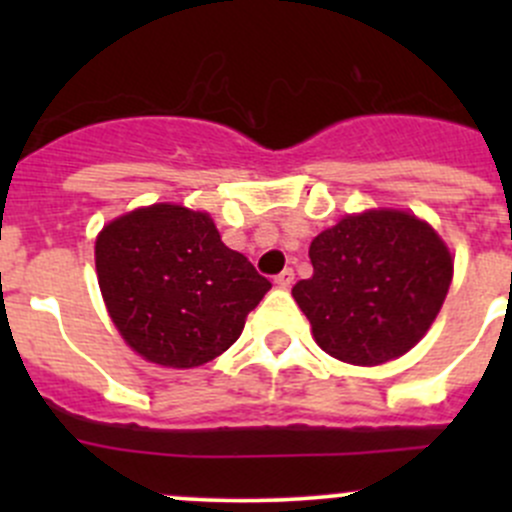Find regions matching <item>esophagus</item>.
I'll list each match as a JSON object with an SVG mask.
<instances>
[{
    "mask_svg": "<svg viewBox=\"0 0 512 512\" xmlns=\"http://www.w3.org/2000/svg\"><path fill=\"white\" fill-rule=\"evenodd\" d=\"M292 282H294V272L289 270V267H287V270H282L280 275L275 277V285L280 289H289V287H292Z\"/></svg>",
    "mask_w": 512,
    "mask_h": 512,
    "instance_id": "34e87169",
    "label": "esophagus"
}]
</instances>
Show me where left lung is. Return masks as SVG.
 I'll list each match as a JSON object with an SVG mask.
<instances>
[{"mask_svg": "<svg viewBox=\"0 0 512 512\" xmlns=\"http://www.w3.org/2000/svg\"><path fill=\"white\" fill-rule=\"evenodd\" d=\"M312 277L292 287L322 352L379 366L416 347L453 280L443 237L409 210L349 213L309 245Z\"/></svg>", "mask_w": 512, "mask_h": 512, "instance_id": "1", "label": "left lung"}]
</instances>
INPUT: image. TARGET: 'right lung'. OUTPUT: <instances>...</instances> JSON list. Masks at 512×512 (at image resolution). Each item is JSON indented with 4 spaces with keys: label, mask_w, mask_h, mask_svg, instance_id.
I'll use <instances>...</instances> for the list:
<instances>
[{
    "label": "right lung",
    "mask_w": 512,
    "mask_h": 512,
    "mask_svg": "<svg viewBox=\"0 0 512 512\" xmlns=\"http://www.w3.org/2000/svg\"><path fill=\"white\" fill-rule=\"evenodd\" d=\"M96 277L123 342L165 369L220 356L270 292L245 255L230 250L205 210L153 203L96 235Z\"/></svg>",
    "instance_id": "add662e5"
}]
</instances>
